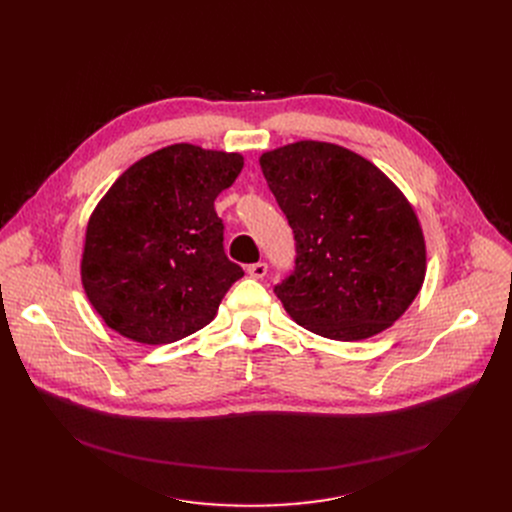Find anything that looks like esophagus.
Wrapping results in <instances>:
<instances>
[{
    "mask_svg": "<svg viewBox=\"0 0 512 512\" xmlns=\"http://www.w3.org/2000/svg\"><path fill=\"white\" fill-rule=\"evenodd\" d=\"M247 272H249V276H251V278H257V280H261V278L267 274V263H263V261L251 263V265L247 267Z\"/></svg>",
    "mask_w": 512,
    "mask_h": 512,
    "instance_id": "esophagus-1",
    "label": "esophagus"
}]
</instances>
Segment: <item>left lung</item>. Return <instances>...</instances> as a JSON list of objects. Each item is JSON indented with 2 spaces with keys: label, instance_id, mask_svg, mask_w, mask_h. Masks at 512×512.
Instances as JSON below:
<instances>
[{
  "label": "left lung",
  "instance_id": "obj_1",
  "mask_svg": "<svg viewBox=\"0 0 512 512\" xmlns=\"http://www.w3.org/2000/svg\"><path fill=\"white\" fill-rule=\"evenodd\" d=\"M259 164L297 240L294 272L274 292L286 313L330 340H365L409 309L425 280L413 205L369 159L297 141Z\"/></svg>",
  "mask_w": 512,
  "mask_h": 512
}]
</instances>
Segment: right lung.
I'll use <instances>...</instances> for the list:
<instances>
[{
    "label": "right lung",
    "mask_w": 512,
    "mask_h": 512,
    "mask_svg": "<svg viewBox=\"0 0 512 512\" xmlns=\"http://www.w3.org/2000/svg\"><path fill=\"white\" fill-rule=\"evenodd\" d=\"M240 153L178 143L132 164L91 213L80 278L107 326L141 344L205 328L245 276L224 253L213 201L232 186Z\"/></svg>",
    "instance_id": "right-lung-1"
}]
</instances>
